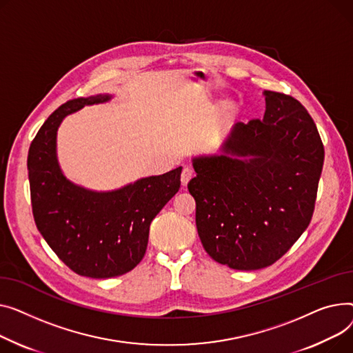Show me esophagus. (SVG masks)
I'll return each mask as SVG.
<instances>
[{
  "mask_svg": "<svg viewBox=\"0 0 353 353\" xmlns=\"http://www.w3.org/2000/svg\"><path fill=\"white\" fill-rule=\"evenodd\" d=\"M191 178H192V170L183 168V170H182V174H181V182H182V185H183V186L188 185V182L191 181Z\"/></svg>",
  "mask_w": 353,
  "mask_h": 353,
  "instance_id": "obj_1",
  "label": "esophagus"
}]
</instances>
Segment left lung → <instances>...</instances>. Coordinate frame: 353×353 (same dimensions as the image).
<instances>
[{
	"label": "left lung",
	"mask_w": 353,
	"mask_h": 353,
	"mask_svg": "<svg viewBox=\"0 0 353 353\" xmlns=\"http://www.w3.org/2000/svg\"><path fill=\"white\" fill-rule=\"evenodd\" d=\"M262 119L236 122L219 154L192 158L188 190L208 255L256 271L285 255L312 219L323 167L318 128L295 98L263 91Z\"/></svg>",
	"instance_id": "obj_1"
}]
</instances>
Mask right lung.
Masks as SVG:
<instances>
[{
	"label": "right lung",
	"mask_w": 353,
	"mask_h": 353,
	"mask_svg": "<svg viewBox=\"0 0 353 353\" xmlns=\"http://www.w3.org/2000/svg\"><path fill=\"white\" fill-rule=\"evenodd\" d=\"M111 98L98 94L62 103L39 128L27 161L38 231L74 272L97 279L123 275L141 262L150 225L178 192L182 171L179 167L102 192L87 190L64 175L57 157V131L62 119Z\"/></svg>",
	"instance_id": "1"
}]
</instances>
